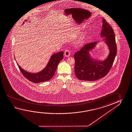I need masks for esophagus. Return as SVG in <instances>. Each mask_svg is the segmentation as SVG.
<instances>
[{"mask_svg":"<svg viewBox=\"0 0 132 132\" xmlns=\"http://www.w3.org/2000/svg\"><path fill=\"white\" fill-rule=\"evenodd\" d=\"M70 52L69 50H65L64 52V56L66 57H69L70 56Z\"/></svg>","mask_w":132,"mask_h":132,"instance_id":"34e87169","label":"esophagus"}]
</instances>
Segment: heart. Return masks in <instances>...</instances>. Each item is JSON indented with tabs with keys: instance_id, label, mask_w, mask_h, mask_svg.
Here are the masks:
<instances>
[{
	"instance_id": "heart-1",
	"label": "heart",
	"mask_w": 132,
	"mask_h": 132,
	"mask_svg": "<svg viewBox=\"0 0 132 132\" xmlns=\"http://www.w3.org/2000/svg\"><path fill=\"white\" fill-rule=\"evenodd\" d=\"M87 32H83L78 35L77 37L75 39V42L76 43L80 44L83 42L84 41L85 39L87 38Z\"/></svg>"
}]
</instances>
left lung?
Segmentation results:
<instances>
[{
	"label": "left lung",
	"mask_w": 132,
	"mask_h": 132,
	"mask_svg": "<svg viewBox=\"0 0 132 132\" xmlns=\"http://www.w3.org/2000/svg\"><path fill=\"white\" fill-rule=\"evenodd\" d=\"M101 37L108 45L110 53L104 60H95L91 57L89 51L95 47L97 42L90 43L84 45L75 53V72L78 79L86 81H94L106 76L110 71L117 52L115 35L111 26L106 20L102 19Z\"/></svg>",
	"instance_id": "8db88e82"
}]
</instances>
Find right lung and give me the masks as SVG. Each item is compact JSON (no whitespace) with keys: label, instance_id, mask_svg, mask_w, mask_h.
<instances>
[{"label":"right lung","instance_id":"1","mask_svg":"<svg viewBox=\"0 0 132 132\" xmlns=\"http://www.w3.org/2000/svg\"><path fill=\"white\" fill-rule=\"evenodd\" d=\"M26 22V21H25ZM23 22V23H24ZM63 57V52H57L52 55L46 67L41 71L36 73H31L26 71L18 64L20 70L25 78L34 83H40L47 81L54 76L57 65Z\"/></svg>","mask_w":132,"mask_h":132}]
</instances>
